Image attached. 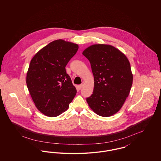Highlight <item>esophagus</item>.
<instances>
[{
    "instance_id": "esophagus-1",
    "label": "esophagus",
    "mask_w": 161,
    "mask_h": 161,
    "mask_svg": "<svg viewBox=\"0 0 161 161\" xmlns=\"http://www.w3.org/2000/svg\"><path fill=\"white\" fill-rule=\"evenodd\" d=\"M82 87H83V84H80V85H78V89L79 90H81V89H82Z\"/></svg>"
}]
</instances>
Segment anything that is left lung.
<instances>
[{"instance_id": "obj_1", "label": "left lung", "mask_w": 161, "mask_h": 161, "mask_svg": "<svg viewBox=\"0 0 161 161\" xmlns=\"http://www.w3.org/2000/svg\"><path fill=\"white\" fill-rule=\"evenodd\" d=\"M91 63L94 77L92 95L86 98L97 115L108 117L116 114L128 97L133 83L130 62L114 46L95 44L83 52Z\"/></svg>"}]
</instances>
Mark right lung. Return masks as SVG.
I'll return each instance as SVG.
<instances>
[{
  "instance_id": "add662e5",
  "label": "right lung",
  "mask_w": 161,
  "mask_h": 161,
  "mask_svg": "<svg viewBox=\"0 0 161 161\" xmlns=\"http://www.w3.org/2000/svg\"><path fill=\"white\" fill-rule=\"evenodd\" d=\"M78 49L77 44L58 39L42 48L32 58L26 84L36 107L43 115H61L75 97L77 89L65 67Z\"/></svg>"
}]
</instances>
